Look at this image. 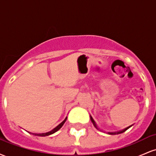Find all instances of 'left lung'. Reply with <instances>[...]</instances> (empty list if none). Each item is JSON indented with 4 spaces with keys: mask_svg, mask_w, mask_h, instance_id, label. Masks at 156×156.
<instances>
[{
    "mask_svg": "<svg viewBox=\"0 0 156 156\" xmlns=\"http://www.w3.org/2000/svg\"><path fill=\"white\" fill-rule=\"evenodd\" d=\"M90 119H91V121H92V122L93 123V125H94V126L95 127V128H97V129H98V126H97V125H96L95 122H94V119H93V118L92 117V116H90ZM131 126H132V125H130V126L128 127V128H125L124 130H120V131H118V132H108V134H111V135H114V134H119V133H123V132H125V130H128V128H130V127H131Z\"/></svg>",
    "mask_w": 156,
    "mask_h": 156,
    "instance_id": "1",
    "label": "left lung"
}]
</instances>
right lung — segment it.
Wrapping results in <instances>:
<instances>
[{
  "instance_id": "add662e5",
  "label": "right lung",
  "mask_w": 156,
  "mask_h": 156,
  "mask_svg": "<svg viewBox=\"0 0 156 156\" xmlns=\"http://www.w3.org/2000/svg\"><path fill=\"white\" fill-rule=\"evenodd\" d=\"M66 120H67V117H66V118H65V119H64V120L63 122H61L60 124L58 125V126L55 127V128H54V129H53L52 130H51V131L48 132V133H31L33 134V135L38 136H46L51 135V134L54 133H55V132H56V131H58V130H59L60 128H62V126H63V125L64 124V122H65Z\"/></svg>"
}]
</instances>
